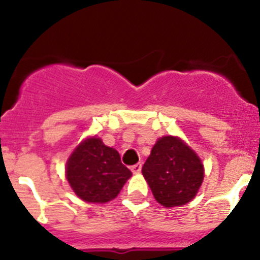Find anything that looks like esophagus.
I'll use <instances>...</instances> for the list:
<instances>
[{"label":"esophagus","mask_w":260,"mask_h":260,"mask_svg":"<svg viewBox=\"0 0 260 260\" xmlns=\"http://www.w3.org/2000/svg\"><path fill=\"white\" fill-rule=\"evenodd\" d=\"M131 170H132V172H133V174H140V172H141V170H142V165H141V164H137V165H135V166H132V167H131Z\"/></svg>","instance_id":"34e87169"}]
</instances>
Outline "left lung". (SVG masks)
Segmentation results:
<instances>
[{"label": "left lung", "mask_w": 260, "mask_h": 260, "mask_svg": "<svg viewBox=\"0 0 260 260\" xmlns=\"http://www.w3.org/2000/svg\"><path fill=\"white\" fill-rule=\"evenodd\" d=\"M157 203L166 208L190 203L204 180V165L179 137L159 138L142 167Z\"/></svg>", "instance_id": "1"}]
</instances>
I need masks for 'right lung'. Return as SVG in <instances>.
<instances>
[{"instance_id": "obj_1", "label": "right lung", "mask_w": 260, "mask_h": 260, "mask_svg": "<svg viewBox=\"0 0 260 260\" xmlns=\"http://www.w3.org/2000/svg\"><path fill=\"white\" fill-rule=\"evenodd\" d=\"M65 170L68 182L77 196L94 204L114 199L132 176L120 162L119 153L96 137L86 138L74 149Z\"/></svg>"}]
</instances>
